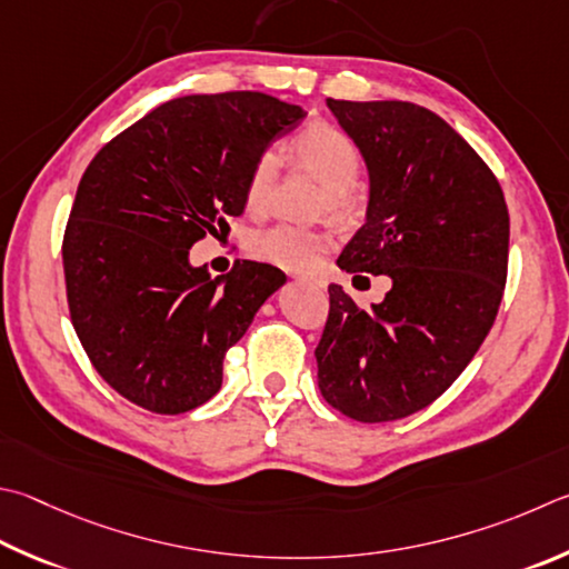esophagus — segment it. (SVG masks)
<instances>
[{"label": "esophagus", "mask_w": 569, "mask_h": 569, "mask_svg": "<svg viewBox=\"0 0 569 569\" xmlns=\"http://www.w3.org/2000/svg\"><path fill=\"white\" fill-rule=\"evenodd\" d=\"M298 281H303V283L313 286V288H326V281H323V278H316V276H298Z\"/></svg>", "instance_id": "obj_1"}]
</instances>
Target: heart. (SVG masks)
Returning a JSON list of instances; mask_svg holds the SVG:
<instances>
[{"label":"heart","instance_id":"1","mask_svg":"<svg viewBox=\"0 0 569 569\" xmlns=\"http://www.w3.org/2000/svg\"><path fill=\"white\" fill-rule=\"evenodd\" d=\"M291 151L301 167L318 173L328 186V209L333 213L348 211L353 186L363 171V157H360L356 141L333 123L313 121L296 133ZM278 167H281V159L273 149L263 151L256 159L249 181H246V209L251 213H263L271 203ZM330 243L333 239L326 231L278 223L266 231H258L249 241V249L261 261L288 268V271H308V268L318 266Z\"/></svg>","mask_w":569,"mask_h":569}]
</instances>
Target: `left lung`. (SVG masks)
Wrapping results in <instances>:
<instances>
[{
  "mask_svg": "<svg viewBox=\"0 0 569 569\" xmlns=\"http://www.w3.org/2000/svg\"><path fill=\"white\" fill-rule=\"evenodd\" d=\"M328 109L370 181L366 223L338 266L386 273L392 288L366 311L328 286L318 388L353 420H400L440 398L490 333L508 278V203L488 163L430 109L338 99Z\"/></svg>",
  "mask_w": 569,
  "mask_h": 569,
  "instance_id": "obj_1",
  "label": "left lung"
}]
</instances>
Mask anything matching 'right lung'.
Instances as JSON below:
<instances>
[{
    "label": "right lung",
    "mask_w": 569,
    "mask_h": 569,
    "mask_svg": "<svg viewBox=\"0 0 569 569\" xmlns=\"http://www.w3.org/2000/svg\"><path fill=\"white\" fill-rule=\"evenodd\" d=\"M303 117L261 91L179 97L91 159L61 258L71 323L119 396L179 416L219 392L226 350L286 273L236 261L211 278L189 249L243 213L256 159Z\"/></svg>",
    "instance_id": "1"
}]
</instances>
